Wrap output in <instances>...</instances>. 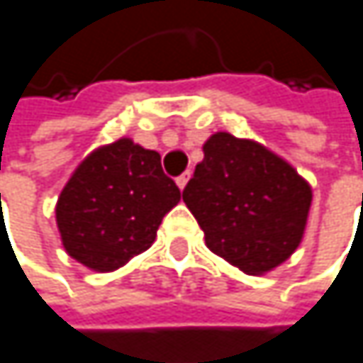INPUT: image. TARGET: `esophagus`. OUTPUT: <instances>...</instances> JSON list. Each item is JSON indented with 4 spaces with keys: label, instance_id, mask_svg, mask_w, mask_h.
<instances>
[{
    "label": "esophagus",
    "instance_id": "obj_1",
    "mask_svg": "<svg viewBox=\"0 0 363 363\" xmlns=\"http://www.w3.org/2000/svg\"><path fill=\"white\" fill-rule=\"evenodd\" d=\"M189 178H191V169H187L183 176H178V178H176V185H178L180 189H185V187H187V183H189Z\"/></svg>",
    "mask_w": 363,
    "mask_h": 363
}]
</instances>
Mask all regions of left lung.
Wrapping results in <instances>:
<instances>
[{"instance_id": "1", "label": "left lung", "mask_w": 363, "mask_h": 363, "mask_svg": "<svg viewBox=\"0 0 363 363\" xmlns=\"http://www.w3.org/2000/svg\"><path fill=\"white\" fill-rule=\"evenodd\" d=\"M183 191L206 247L247 275H264L299 247L312 187L299 172L254 140L211 135Z\"/></svg>"}]
</instances>
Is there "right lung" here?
I'll return each instance as SVG.
<instances>
[{"label":"right lung","mask_w":363,"mask_h":363,"mask_svg":"<svg viewBox=\"0 0 363 363\" xmlns=\"http://www.w3.org/2000/svg\"><path fill=\"white\" fill-rule=\"evenodd\" d=\"M180 202L161 155L128 138L92 150L64 185L55 221L70 258L96 273L124 267L146 252L161 219Z\"/></svg>","instance_id":"obj_1"}]
</instances>
